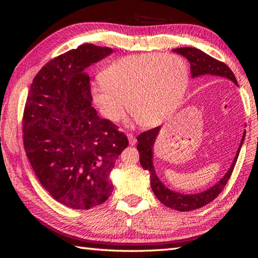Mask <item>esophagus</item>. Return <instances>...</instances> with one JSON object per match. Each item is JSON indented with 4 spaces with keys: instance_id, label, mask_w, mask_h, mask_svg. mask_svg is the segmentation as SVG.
Listing matches in <instances>:
<instances>
[{
    "instance_id": "34e87169",
    "label": "esophagus",
    "mask_w": 258,
    "mask_h": 258,
    "mask_svg": "<svg viewBox=\"0 0 258 258\" xmlns=\"http://www.w3.org/2000/svg\"><path fill=\"white\" fill-rule=\"evenodd\" d=\"M127 138H128V142H130V145H135L136 144V139L134 138L133 134L127 133Z\"/></svg>"
}]
</instances>
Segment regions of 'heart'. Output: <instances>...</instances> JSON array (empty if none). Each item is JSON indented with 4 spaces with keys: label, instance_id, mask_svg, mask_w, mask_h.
<instances>
[{
    "label": "heart",
    "instance_id": "b5f03b06",
    "mask_svg": "<svg viewBox=\"0 0 258 258\" xmlns=\"http://www.w3.org/2000/svg\"><path fill=\"white\" fill-rule=\"evenodd\" d=\"M188 81V64L178 55H128L102 71L101 80L91 85V97L102 116L111 122L124 116L127 104L136 122L152 127L178 108Z\"/></svg>",
    "mask_w": 258,
    "mask_h": 258
}]
</instances>
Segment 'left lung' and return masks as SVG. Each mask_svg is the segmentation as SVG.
Instances as JSON below:
<instances>
[{
  "mask_svg": "<svg viewBox=\"0 0 258 258\" xmlns=\"http://www.w3.org/2000/svg\"><path fill=\"white\" fill-rule=\"evenodd\" d=\"M173 51L187 58V61L190 63V73L193 78H199V76L203 75L220 76V78L231 80L235 84L238 85L237 80L235 78L232 70L229 69L225 63L210 56L208 54L199 50V48L178 47L175 48ZM160 126H157V127L145 131V132L141 133L138 136V150L140 153V162L142 167L144 169H147L151 174V187L153 193L155 194V196L164 205L169 208H173V210H176L178 212L194 211L197 210V208L205 206L208 203L215 200L216 197L221 194V191L225 187L229 177H231L235 164H236V161L238 158L240 147H242L246 132H244L242 142H240L236 156H235L231 167H229L227 173L224 175V177H222L220 182L212 186L211 188L202 191V193L187 195L175 193L174 190L168 189L157 177L155 168L153 166V145L155 143V140L157 138L158 132H160Z\"/></svg>",
  "mask_w": 258,
  "mask_h": 258,
  "instance_id": "1",
  "label": "left lung"
}]
</instances>
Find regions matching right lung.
Returning a JSON list of instances; mask_svg holds the SVG:
<instances>
[{"instance_id": "right-lung-1", "label": "right lung", "mask_w": 258, "mask_h": 258, "mask_svg": "<svg viewBox=\"0 0 258 258\" xmlns=\"http://www.w3.org/2000/svg\"><path fill=\"white\" fill-rule=\"evenodd\" d=\"M113 52L80 45L51 59L33 80L23 114V144L48 194L74 210H90L112 194L109 174L128 140L92 106L84 70Z\"/></svg>"}]
</instances>
